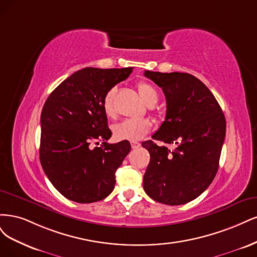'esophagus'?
Listing matches in <instances>:
<instances>
[{
  "instance_id": "esophagus-1",
  "label": "esophagus",
  "mask_w": 257,
  "mask_h": 257,
  "mask_svg": "<svg viewBox=\"0 0 257 257\" xmlns=\"http://www.w3.org/2000/svg\"><path fill=\"white\" fill-rule=\"evenodd\" d=\"M131 144V147L132 148H138V147H140V143L139 142H137V141H132V142L130 143Z\"/></svg>"
}]
</instances>
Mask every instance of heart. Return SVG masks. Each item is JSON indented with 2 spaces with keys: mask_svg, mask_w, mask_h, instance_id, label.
Wrapping results in <instances>:
<instances>
[{
  "mask_svg": "<svg viewBox=\"0 0 257 257\" xmlns=\"http://www.w3.org/2000/svg\"><path fill=\"white\" fill-rule=\"evenodd\" d=\"M139 93L147 105H154L159 99L158 92L147 82H140L138 84ZM116 87L110 88L102 99V109L107 117H114L116 114L114 105V97ZM152 129V121L147 118L125 119L113 127V135L117 140L139 141L143 139Z\"/></svg>",
  "mask_w": 257,
  "mask_h": 257,
  "instance_id": "1",
  "label": "heart"
}]
</instances>
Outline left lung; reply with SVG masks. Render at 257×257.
I'll use <instances>...</instances> for the list:
<instances>
[{
    "instance_id": "left-lung-1",
    "label": "left lung",
    "mask_w": 257,
    "mask_h": 257,
    "mask_svg": "<svg viewBox=\"0 0 257 257\" xmlns=\"http://www.w3.org/2000/svg\"><path fill=\"white\" fill-rule=\"evenodd\" d=\"M144 76L167 99L165 119L152 138L176 148L142 143L151 155L143 187L156 202L183 205L200 196L216 176L225 139L224 114L208 87L192 74L145 70Z\"/></svg>"
}]
</instances>
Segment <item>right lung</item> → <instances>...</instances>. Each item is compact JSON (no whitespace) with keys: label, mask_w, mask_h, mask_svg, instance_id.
<instances>
[{"label":"right lung","mask_w":257,"mask_h":257,"mask_svg":"<svg viewBox=\"0 0 257 257\" xmlns=\"http://www.w3.org/2000/svg\"><path fill=\"white\" fill-rule=\"evenodd\" d=\"M132 67H87L64 80L46 100L40 116L39 159L62 195L77 203L101 201L114 189L115 172L130 143L106 142L112 136L102 109L104 94L126 80ZM100 140V147H94Z\"/></svg>","instance_id":"add662e5"}]
</instances>
